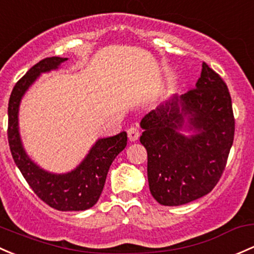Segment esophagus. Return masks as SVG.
<instances>
[{
    "label": "esophagus",
    "instance_id": "obj_1",
    "mask_svg": "<svg viewBox=\"0 0 254 254\" xmlns=\"http://www.w3.org/2000/svg\"><path fill=\"white\" fill-rule=\"evenodd\" d=\"M140 136V130L136 125H131V127L127 129V137H129L130 141H136Z\"/></svg>",
    "mask_w": 254,
    "mask_h": 254
}]
</instances>
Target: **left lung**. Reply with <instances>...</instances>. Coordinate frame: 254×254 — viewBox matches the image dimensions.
I'll return each instance as SVG.
<instances>
[{
    "label": "left lung",
    "mask_w": 254,
    "mask_h": 254,
    "mask_svg": "<svg viewBox=\"0 0 254 254\" xmlns=\"http://www.w3.org/2000/svg\"><path fill=\"white\" fill-rule=\"evenodd\" d=\"M140 125L149 191L159 204H186L214 189L233 146L235 119L228 87L213 69L203 62L194 89L173 95Z\"/></svg>",
    "instance_id": "1"
}]
</instances>
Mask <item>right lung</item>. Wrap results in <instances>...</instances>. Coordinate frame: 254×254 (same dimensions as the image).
Listing matches in <instances>:
<instances>
[{
  "label": "right lung",
  "instance_id": "add662e5",
  "mask_svg": "<svg viewBox=\"0 0 254 254\" xmlns=\"http://www.w3.org/2000/svg\"><path fill=\"white\" fill-rule=\"evenodd\" d=\"M68 58L50 57L40 61L15 84L8 103V143L12 157L26 183L40 199L57 210H86L102 193L111 164L127 147V132L98 138L81 163L68 173L56 174L36 164L24 149L19 132V106L29 87L42 73L56 70Z\"/></svg>",
  "mask_w": 254,
  "mask_h": 254
}]
</instances>
